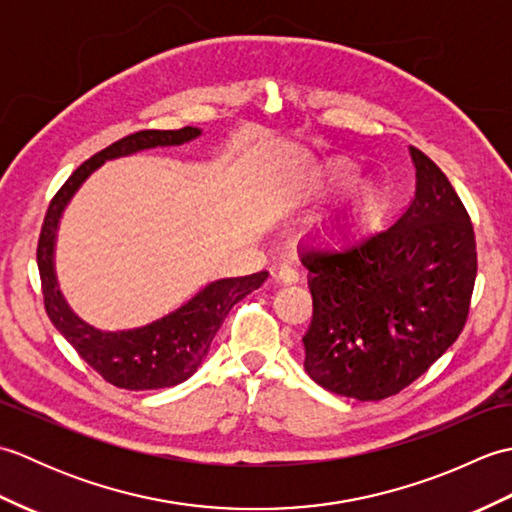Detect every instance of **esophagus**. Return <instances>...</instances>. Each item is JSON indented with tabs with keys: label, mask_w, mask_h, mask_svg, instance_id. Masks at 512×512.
Instances as JSON below:
<instances>
[{
	"label": "esophagus",
	"mask_w": 512,
	"mask_h": 512,
	"mask_svg": "<svg viewBox=\"0 0 512 512\" xmlns=\"http://www.w3.org/2000/svg\"><path fill=\"white\" fill-rule=\"evenodd\" d=\"M277 281L279 284H286V286H290V284H297L299 281V273L295 268H290V266H281L279 270H277Z\"/></svg>",
	"instance_id": "1"
}]
</instances>
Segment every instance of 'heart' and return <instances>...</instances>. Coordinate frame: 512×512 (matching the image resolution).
Instances as JSON below:
<instances>
[{
    "instance_id": "b5f03b06",
    "label": "heart",
    "mask_w": 512,
    "mask_h": 512,
    "mask_svg": "<svg viewBox=\"0 0 512 512\" xmlns=\"http://www.w3.org/2000/svg\"><path fill=\"white\" fill-rule=\"evenodd\" d=\"M356 173H358V169L354 165H350V162H341V165H336L330 171L328 182L332 184V187H336V184H347L356 178Z\"/></svg>"
}]
</instances>
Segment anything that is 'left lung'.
<instances>
[{
	"label": "left lung",
	"instance_id": "obj_1",
	"mask_svg": "<svg viewBox=\"0 0 512 512\" xmlns=\"http://www.w3.org/2000/svg\"><path fill=\"white\" fill-rule=\"evenodd\" d=\"M416 198L387 231L306 250L308 376L332 394L383 400L411 385L464 330L477 275L475 233L440 167L411 147Z\"/></svg>",
	"mask_w": 512,
	"mask_h": 512
}]
</instances>
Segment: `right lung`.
Here are the masks:
<instances>
[{
    "instance_id": "add662e5",
    "label": "right lung",
    "mask_w": 512,
    "mask_h": 512,
    "mask_svg": "<svg viewBox=\"0 0 512 512\" xmlns=\"http://www.w3.org/2000/svg\"><path fill=\"white\" fill-rule=\"evenodd\" d=\"M202 132L198 127L182 129H145V132L129 134L105 147L99 154L76 169L65 180L63 187L54 195L46 220L41 226L37 244V266L41 277L43 303L50 321L54 323L79 356L96 374H101L107 383L121 389H162L173 387L193 376L209 352L213 336L220 330L226 314L237 301H242L250 292L264 284L268 273L217 279L204 286L198 295L189 299L178 310L167 317L151 321L143 328L103 332L81 321L65 303L57 275H54V237L61 213L68 206L72 195L79 191L85 178L94 169H99L105 160L136 154V151L151 147L182 145L198 138Z\"/></svg>"
}]
</instances>
